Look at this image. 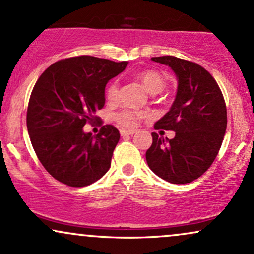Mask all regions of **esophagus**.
Segmentation results:
<instances>
[{
	"label": "esophagus",
	"instance_id": "34e87169",
	"mask_svg": "<svg viewBox=\"0 0 254 254\" xmlns=\"http://www.w3.org/2000/svg\"><path fill=\"white\" fill-rule=\"evenodd\" d=\"M133 133H136L135 130H124V129L121 130L122 136H130V135H133Z\"/></svg>",
	"mask_w": 254,
	"mask_h": 254
}]
</instances>
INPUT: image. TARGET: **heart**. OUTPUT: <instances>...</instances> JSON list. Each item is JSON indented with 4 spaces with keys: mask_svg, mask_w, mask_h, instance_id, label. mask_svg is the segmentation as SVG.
<instances>
[{
    "mask_svg": "<svg viewBox=\"0 0 254 254\" xmlns=\"http://www.w3.org/2000/svg\"><path fill=\"white\" fill-rule=\"evenodd\" d=\"M139 81L144 86V88L150 93V94H157V93L161 92L165 87V80L159 72L154 70H145L142 71L138 75ZM118 89L119 84L118 81H112L106 88V98L107 100L115 101L118 98ZM142 117L141 112H137V111L132 110H123L119 111L115 115V119L118 124H121L122 127H127V129H132L135 127L137 123H138V119Z\"/></svg>",
    "mask_w": 254,
    "mask_h": 254,
    "instance_id": "b5f03b06",
    "label": "heart"
}]
</instances>
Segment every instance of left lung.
I'll return each mask as SVG.
<instances>
[{
	"label": "left lung",
	"mask_w": 254,
	"mask_h": 254,
	"mask_svg": "<svg viewBox=\"0 0 254 254\" xmlns=\"http://www.w3.org/2000/svg\"><path fill=\"white\" fill-rule=\"evenodd\" d=\"M151 61L172 69L178 81L170 111L154 129L172 130L173 138L151 133L153 143L145 153L149 168L172 184L193 182L217 156L227 129V109L220 87L203 66L174 56Z\"/></svg>",
	"instance_id": "obj_1"
}]
</instances>
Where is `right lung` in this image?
<instances>
[{
	"mask_svg": "<svg viewBox=\"0 0 254 254\" xmlns=\"http://www.w3.org/2000/svg\"><path fill=\"white\" fill-rule=\"evenodd\" d=\"M127 62L93 56L58 61L38 78L27 109V130L38 159L58 182L82 188L110 170L119 131L105 125L84 132L105 105V87Z\"/></svg>",
	"mask_w": 254,
	"mask_h": 254,
	"instance_id": "1",
	"label": "right lung"
}]
</instances>
